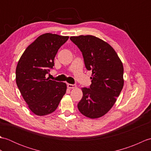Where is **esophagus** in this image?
Returning a JSON list of instances; mask_svg holds the SVG:
<instances>
[{
	"instance_id": "esophagus-1",
	"label": "esophagus",
	"mask_w": 151,
	"mask_h": 151,
	"mask_svg": "<svg viewBox=\"0 0 151 151\" xmlns=\"http://www.w3.org/2000/svg\"><path fill=\"white\" fill-rule=\"evenodd\" d=\"M67 87L70 89H73L75 88L76 87V86L75 84H67Z\"/></svg>"
}]
</instances>
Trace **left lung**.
<instances>
[{
	"mask_svg": "<svg viewBox=\"0 0 151 151\" xmlns=\"http://www.w3.org/2000/svg\"><path fill=\"white\" fill-rule=\"evenodd\" d=\"M82 52L86 68L92 70L91 84L82 88L81 113L89 118L103 116L115 104L123 88V65L110 45L93 36L70 37Z\"/></svg>",
	"mask_w": 151,
	"mask_h": 151,
	"instance_id": "obj_1",
	"label": "left lung"
}]
</instances>
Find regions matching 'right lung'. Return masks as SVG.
I'll use <instances>...</instances> for the list:
<instances>
[{
	"label": "right lung",
	"mask_w": 151,
	"mask_h": 151,
	"mask_svg": "<svg viewBox=\"0 0 151 151\" xmlns=\"http://www.w3.org/2000/svg\"><path fill=\"white\" fill-rule=\"evenodd\" d=\"M68 36L46 33L28 46L16 67V83L30 110L37 115L52 113L65 95V83L46 78L54 60Z\"/></svg>",
	"instance_id": "right-lung-1"
}]
</instances>
